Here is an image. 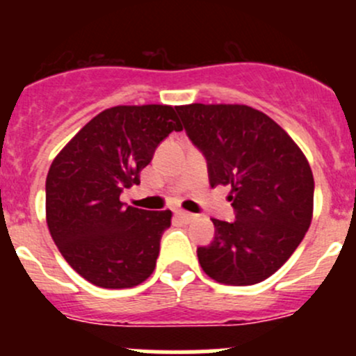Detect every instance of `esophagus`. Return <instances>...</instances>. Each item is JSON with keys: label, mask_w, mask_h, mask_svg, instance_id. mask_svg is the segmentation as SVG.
<instances>
[{"label": "esophagus", "mask_w": 356, "mask_h": 356, "mask_svg": "<svg viewBox=\"0 0 356 356\" xmlns=\"http://www.w3.org/2000/svg\"><path fill=\"white\" fill-rule=\"evenodd\" d=\"M175 217L179 218V220H182L184 224H189L191 220H195L196 215L195 213H189V211H184V210H179L175 211Z\"/></svg>", "instance_id": "obj_1"}]
</instances>
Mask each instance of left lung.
Here are the masks:
<instances>
[{
    "mask_svg": "<svg viewBox=\"0 0 356 356\" xmlns=\"http://www.w3.org/2000/svg\"><path fill=\"white\" fill-rule=\"evenodd\" d=\"M208 163L210 186H231L234 222L211 218L215 238L198 248L208 277L250 286L277 272L314 215V174L288 132L246 105L175 106Z\"/></svg>",
    "mask_w": 356,
    "mask_h": 356,
    "instance_id": "1",
    "label": "left lung"
}]
</instances>
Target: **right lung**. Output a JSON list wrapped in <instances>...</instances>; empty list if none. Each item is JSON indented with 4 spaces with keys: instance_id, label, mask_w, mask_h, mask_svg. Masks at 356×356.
Here are the masks:
<instances>
[{
    "instance_id": "right-lung-1",
    "label": "right lung",
    "mask_w": 356,
    "mask_h": 356,
    "mask_svg": "<svg viewBox=\"0 0 356 356\" xmlns=\"http://www.w3.org/2000/svg\"><path fill=\"white\" fill-rule=\"evenodd\" d=\"M182 131L174 106L120 105L89 120L56 155L46 177V222L79 275L106 289L145 282L156 267L172 211L125 207L156 146Z\"/></svg>"
}]
</instances>
